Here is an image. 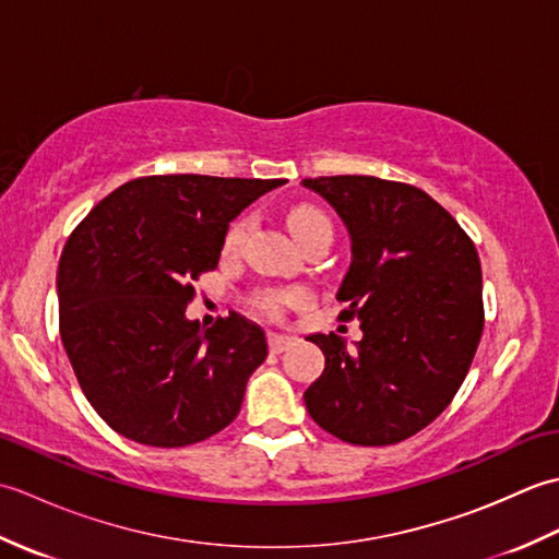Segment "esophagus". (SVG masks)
I'll use <instances>...</instances> for the list:
<instances>
[{"label": "esophagus", "mask_w": 559, "mask_h": 559, "mask_svg": "<svg viewBox=\"0 0 559 559\" xmlns=\"http://www.w3.org/2000/svg\"><path fill=\"white\" fill-rule=\"evenodd\" d=\"M293 343H295V338H290V336L269 334V348H271V353H283L286 348H290Z\"/></svg>", "instance_id": "34e87169"}]
</instances>
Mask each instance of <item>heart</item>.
<instances>
[{"mask_svg": "<svg viewBox=\"0 0 559 559\" xmlns=\"http://www.w3.org/2000/svg\"><path fill=\"white\" fill-rule=\"evenodd\" d=\"M249 228V218L247 216H240L237 221L230 223L228 233H225V240H223V247L225 252H235L237 247L242 245L245 240V233ZM288 228L290 233L298 237V242H302L307 235H312L314 230H331V221L326 218L324 211H319L317 206L312 204H298L293 206L288 211ZM305 298L302 290H261L257 298H254V307L257 310L264 314V317H271V319H278L283 312L288 310L290 305L300 302Z\"/></svg>", "mask_w": 559, "mask_h": 559, "instance_id": "heart-1", "label": "heart"}]
</instances>
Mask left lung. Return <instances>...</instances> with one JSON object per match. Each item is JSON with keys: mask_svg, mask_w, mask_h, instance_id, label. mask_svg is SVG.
I'll use <instances>...</instances> for the list:
<instances>
[{"mask_svg": "<svg viewBox=\"0 0 559 559\" xmlns=\"http://www.w3.org/2000/svg\"><path fill=\"white\" fill-rule=\"evenodd\" d=\"M346 223L353 261L338 319H360L348 350L322 348V377L305 391L312 420L348 444L386 447L420 432L468 374L485 324L480 259L466 230L423 189L370 175L302 180Z\"/></svg>", "mask_w": 559, "mask_h": 559, "instance_id": "1", "label": "left lung"}]
</instances>
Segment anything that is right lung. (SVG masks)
<instances>
[{"instance_id": "obj_1", "label": "right lung", "mask_w": 559, "mask_h": 559, "mask_svg": "<svg viewBox=\"0 0 559 559\" xmlns=\"http://www.w3.org/2000/svg\"><path fill=\"white\" fill-rule=\"evenodd\" d=\"M283 180L151 175L91 209L59 257V334L88 403L146 447H187L228 427L264 331L230 312L187 322L194 281L218 266L230 221Z\"/></svg>"}]
</instances>
